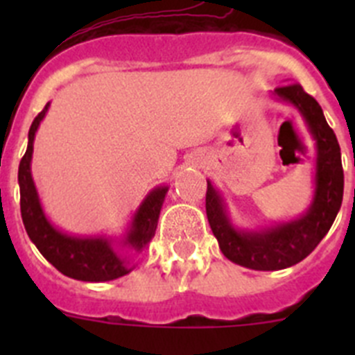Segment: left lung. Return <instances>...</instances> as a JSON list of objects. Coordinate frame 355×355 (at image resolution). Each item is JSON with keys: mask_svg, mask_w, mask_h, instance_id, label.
Returning <instances> with one entry per match:
<instances>
[{"mask_svg": "<svg viewBox=\"0 0 355 355\" xmlns=\"http://www.w3.org/2000/svg\"><path fill=\"white\" fill-rule=\"evenodd\" d=\"M274 96L299 110L316 142L315 197L309 209L295 220L259 231H241L231 224L224 200L209 181L206 190V215L222 254L252 270H281L302 261L329 233L343 200L340 144L322 106L299 83L277 87Z\"/></svg>", "mask_w": 355, "mask_h": 355, "instance_id": "obj_1", "label": "left lung"}]
</instances>
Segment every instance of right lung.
I'll return each instance as SVG.
<instances>
[{"instance_id":"1","label":"right lung","mask_w":355,"mask_h":355,"mask_svg":"<svg viewBox=\"0 0 355 355\" xmlns=\"http://www.w3.org/2000/svg\"><path fill=\"white\" fill-rule=\"evenodd\" d=\"M49 108V103L33 119L28 131V149L19 163V190H21V216L30 240L35 243L44 258L48 259L56 270L64 275L87 283H105L130 274L131 268L115 250L114 240L105 236H71L55 227L46 218L40 206L39 193L31 178V155H33V140L37 128ZM168 192V187H156L144 199L139 211L135 213L131 227L119 243L131 247L135 252H142L155 236L158 225L159 209Z\"/></svg>"}]
</instances>
